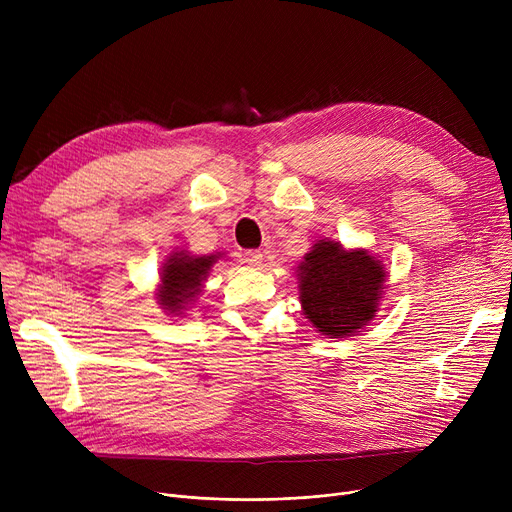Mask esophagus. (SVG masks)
I'll use <instances>...</instances> for the list:
<instances>
[{
  "instance_id": "esophagus-1",
  "label": "esophagus",
  "mask_w": 512,
  "mask_h": 512,
  "mask_svg": "<svg viewBox=\"0 0 512 512\" xmlns=\"http://www.w3.org/2000/svg\"><path fill=\"white\" fill-rule=\"evenodd\" d=\"M242 257H245V263L251 265V267H257V265H261V261H263L261 251H255V249L245 251V253H242Z\"/></svg>"
}]
</instances>
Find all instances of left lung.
<instances>
[{"mask_svg": "<svg viewBox=\"0 0 512 512\" xmlns=\"http://www.w3.org/2000/svg\"><path fill=\"white\" fill-rule=\"evenodd\" d=\"M301 303L311 324L330 338L351 336L378 311L384 267L365 251L319 240L299 267Z\"/></svg>", "mask_w": 512, "mask_h": 512, "instance_id": "8db88e82", "label": "left lung"}]
</instances>
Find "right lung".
Wrapping results in <instances>:
<instances>
[{
	"mask_svg": "<svg viewBox=\"0 0 512 512\" xmlns=\"http://www.w3.org/2000/svg\"><path fill=\"white\" fill-rule=\"evenodd\" d=\"M215 257H188L184 251L174 253L161 274V290H159V305H164L170 313H180L188 301H193L195 294L201 288L203 278Z\"/></svg>",
	"mask_w": 512,
	"mask_h": 512,
	"instance_id": "right-lung-1",
	"label": "right lung"
}]
</instances>
